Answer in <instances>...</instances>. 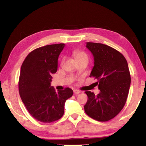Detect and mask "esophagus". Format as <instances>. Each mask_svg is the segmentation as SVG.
I'll return each mask as SVG.
<instances>
[{"label": "esophagus", "mask_w": 146, "mask_h": 146, "mask_svg": "<svg viewBox=\"0 0 146 146\" xmlns=\"http://www.w3.org/2000/svg\"><path fill=\"white\" fill-rule=\"evenodd\" d=\"M73 93H74V94H75V95H78V94L81 93V91H79V90H75L73 91Z\"/></svg>", "instance_id": "obj_1"}]
</instances>
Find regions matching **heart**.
<instances>
[{
  "instance_id": "b5f03b06",
  "label": "heart",
  "mask_w": 146,
  "mask_h": 146,
  "mask_svg": "<svg viewBox=\"0 0 146 146\" xmlns=\"http://www.w3.org/2000/svg\"><path fill=\"white\" fill-rule=\"evenodd\" d=\"M73 55L75 56V58L76 60H80L82 58H88V55L84 51L79 50V49H76L73 51Z\"/></svg>"
}]
</instances>
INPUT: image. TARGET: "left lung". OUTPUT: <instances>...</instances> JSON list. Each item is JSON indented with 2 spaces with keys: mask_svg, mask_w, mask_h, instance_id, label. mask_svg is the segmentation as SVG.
I'll return each mask as SVG.
<instances>
[{
  "mask_svg": "<svg viewBox=\"0 0 146 146\" xmlns=\"http://www.w3.org/2000/svg\"><path fill=\"white\" fill-rule=\"evenodd\" d=\"M86 48L94 57L90 76L98 80L100 93L86 91L88 99L84 110L93 119L106 122L116 117L126 102L131 84L128 64L122 53L109 46L87 42Z\"/></svg>",
  "mask_w": 146,
  "mask_h": 146,
  "instance_id": "obj_1",
  "label": "left lung"
}]
</instances>
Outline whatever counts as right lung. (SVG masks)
<instances>
[{"label":"right lung","instance_id":"obj_1","mask_svg":"<svg viewBox=\"0 0 146 146\" xmlns=\"http://www.w3.org/2000/svg\"><path fill=\"white\" fill-rule=\"evenodd\" d=\"M64 46V44H56L36 48L28 54L22 64L20 96L30 115L41 122L60 119L66 100L73 95L70 88L56 91L51 86V75L57 71L58 56Z\"/></svg>","mask_w":146,"mask_h":146}]
</instances>
